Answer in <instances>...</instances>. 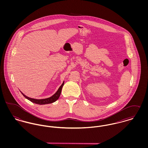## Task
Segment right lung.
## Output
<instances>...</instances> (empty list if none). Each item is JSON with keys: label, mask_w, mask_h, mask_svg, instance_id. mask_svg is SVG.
<instances>
[{"label": "right lung", "mask_w": 148, "mask_h": 148, "mask_svg": "<svg viewBox=\"0 0 148 148\" xmlns=\"http://www.w3.org/2000/svg\"><path fill=\"white\" fill-rule=\"evenodd\" d=\"M64 84V82H63V84L61 85V86L59 88L58 90H57V92L53 95H52L51 97L48 98L46 99H36L31 98H29L28 97L26 96L25 95H24L22 92H21L22 95L25 98L28 99L29 100H30V101H32V103H34L35 104H40V105H44V104H50L52 103L55 102L56 101L60 95L61 94V92H62V88Z\"/></svg>", "instance_id": "add662e5"}]
</instances>
